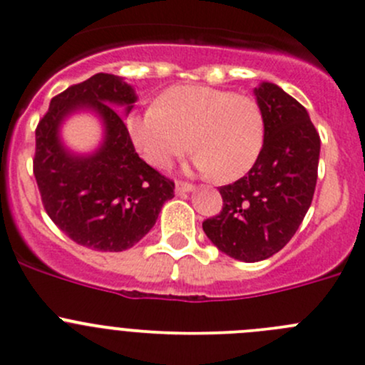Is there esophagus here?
<instances>
[{
	"label": "esophagus",
	"mask_w": 365,
	"mask_h": 365,
	"mask_svg": "<svg viewBox=\"0 0 365 365\" xmlns=\"http://www.w3.org/2000/svg\"><path fill=\"white\" fill-rule=\"evenodd\" d=\"M192 190H194V185H192V183L176 182V185H175V192L178 194V195L187 194V192H192Z\"/></svg>",
	"instance_id": "esophagus-1"
}]
</instances>
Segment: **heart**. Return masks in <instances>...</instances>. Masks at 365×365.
I'll return each instance as SVG.
<instances>
[{"label":"heart","instance_id":"b5f03b06","mask_svg":"<svg viewBox=\"0 0 365 365\" xmlns=\"http://www.w3.org/2000/svg\"><path fill=\"white\" fill-rule=\"evenodd\" d=\"M125 128L134 148L150 166L166 170L190 147L195 170L222 182L247 175L266 140V122L255 99L208 86L164 91L155 108L133 112Z\"/></svg>","mask_w":365,"mask_h":365}]
</instances>
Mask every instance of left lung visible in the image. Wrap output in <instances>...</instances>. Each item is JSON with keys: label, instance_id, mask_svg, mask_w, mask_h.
Here are the masks:
<instances>
[{"label": "left lung", "instance_id": "obj_1", "mask_svg": "<svg viewBox=\"0 0 365 365\" xmlns=\"http://www.w3.org/2000/svg\"><path fill=\"white\" fill-rule=\"evenodd\" d=\"M266 122L259 160L243 178L220 187L224 206L202 222L225 255L259 262L282 250L301 225L317 185L320 136L304 106L276 83L253 89Z\"/></svg>", "mask_w": 365, "mask_h": 365}]
</instances>
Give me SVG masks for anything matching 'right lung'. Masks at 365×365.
<instances>
[{"label":"right lung","instance_id":"obj_1","mask_svg":"<svg viewBox=\"0 0 365 365\" xmlns=\"http://www.w3.org/2000/svg\"><path fill=\"white\" fill-rule=\"evenodd\" d=\"M138 96L122 76L96 73L52 98L36 128L33 168L45 212L75 243L98 252L134 247L155 225L175 183L140 159L115 108L133 110ZM102 122L103 140L89 154L73 153L60 136L75 113Z\"/></svg>","mask_w":365,"mask_h":365}]
</instances>
